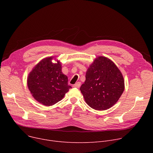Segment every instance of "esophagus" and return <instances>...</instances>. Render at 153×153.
I'll use <instances>...</instances> for the list:
<instances>
[{
  "label": "esophagus",
  "instance_id": "1",
  "mask_svg": "<svg viewBox=\"0 0 153 153\" xmlns=\"http://www.w3.org/2000/svg\"><path fill=\"white\" fill-rule=\"evenodd\" d=\"M80 85H81V83L78 82L76 83L74 85H73V87H74V88H79V87L80 86Z\"/></svg>",
  "mask_w": 153,
  "mask_h": 153
}]
</instances>
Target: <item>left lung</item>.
Instances as JSON below:
<instances>
[{
  "mask_svg": "<svg viewBox=\"0 0 153 153\" xmlns=\"http://www.w3.org/2000/svg\"><path fill=\"white\" fill-rule=\"evenodd\" d=\"M85 77L80 90L86 103L96 110H106L113 106L124 91L121 72L114 62L105 57L94 60Z\"/></svg>",
  "mask_w": 153,
  "mask_h": 153,
  "instance_id": "obj_1",
  "label": "left lung"
}]
</instances>
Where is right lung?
I'll list each match as a JSON object with an SVG mask.
<instances>
[{
    "label": "right lung",
    "mask_w": 153,
    "mask_h": 153,
    "mask_svg": "<svg viewBox=\"0 0 153 153\" xmlns=\"http://www.w3.org/2000/svg\"><path fill=\"white\" fill-rule=\"evenodd\" d=\"M53 57L42 60L30 72L27 84L33 97L45 106H51L61 100L71 86L68 77L62 72L59 61L52 62Z\"/></svg>",
    "instance_id": "obj_1"
}]
</instances>
